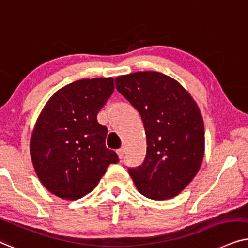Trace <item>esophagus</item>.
<instances>
[{
	"mask_svg": "<svg viewBox=\"0 0 248 248\" xmlns=\"http://www.w3.org/2000/svg\"><path fill=\"white\" fill-rule=\"evenodd\" d=\"M117 154H118V156H119V158H122V156H124V148H119V150L117 151Z\"/></svg>",
	"mask_w": 248,
	"mask_h": 248,
	"instance_id": "obj_1",
	"label": "esophagus"
}]
</instances>
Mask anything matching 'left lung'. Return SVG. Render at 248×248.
Returning a JSON list of instances; mask_svg holds the SVG:
<instances>
[{
    "mask_svg": "<svg viewBox=\"0 0 248 248\" xmlns=\"http://www.w3.org/2000/svg\"><path fill=\"white\" fill-rule=\"evenodd\" d=\"M115 86L140 112L146 134L143 164L128 170L135 186L151 200L172 199L203 162L205 137L199 105L179 81L161 72L119 76Z\"/></svg>",
    "mask_w": 248,
    "mask_h": 248,
    "instance_id": "1",
    "label": "left lung"
}]
</instances>
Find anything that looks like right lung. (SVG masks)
Returning <instances> with one entry per match:
<instances>
[{"mask_svg":"<svg viewBox=\"0 0 248 248\" xmlns=\"http://www.w3.org/2000/svg\"><path fill=\"white\" fill-rule=\"evenodd\" d=\"M114 91L113 78L81 79L52 95L32 129V166L46 189L75 201L91 193L118 155L105 146L97 113Z\"/></svg>","mask_w":248,"mask_h":248,"instance_id":"right-lung-1","label":"right lung"}]
</instances>
